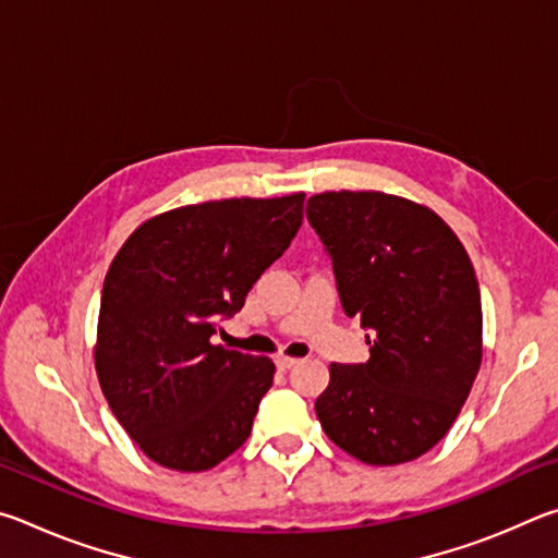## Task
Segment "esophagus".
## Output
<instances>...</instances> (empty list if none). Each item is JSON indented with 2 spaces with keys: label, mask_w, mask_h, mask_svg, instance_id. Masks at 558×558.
<instances>
[{
  "label": "esophagus",
  "mask_w": 558,
  "mask_h": 558,
  "mask_svg": "<svg viewBox=\"0 0 558 558\" xmlns=\"http://www.w3.org/2000/svg\"><path fill=\"white\" fill-rule=\"evenodd\" d=\"M298 364V359L295 356H288V354H278L276 356V366L280 372H288V369H292V366Z\"/></svg>",
  "instance_id": "esophagus-1"
}]
</instances>
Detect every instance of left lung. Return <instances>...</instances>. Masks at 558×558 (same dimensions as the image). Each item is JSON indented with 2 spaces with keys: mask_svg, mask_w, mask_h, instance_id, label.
<instances>
[{
  "mask_svg": "<svg viewBox=\"0 0 558 558\" xmlns=\"http://www.w3.org/2000/svg\"><path fill=\"white\" fill-rule=\"evenodd\" d=\"M307 219L332 256L369 362L329 364L315 411L335 446L401 465L456 423L483 362V305L465 245L428 206L384 192H323Z\"/></svg>",
  "mask_w": 558,
  "mask_h": 558,
  "instance_id": "obj_1",
  "label": "left lung"
}]
</instances>
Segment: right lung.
I'll use <instances>...</instances> for the list:
<instances>
[{"instance_id": "1", "label": "right lung", "mask_w": 558, "mask_h": 558, "mask_svg": "<svg viewBox=\"0 0 558 558\" xmlns=\"http://www.w3.org/2000/svg\"><path fill=\"white\" fill-rule=\"evenodd\" d=\"M302 202L295 192L179 206L140 223L112 258L96 372L120 426L157 465L211 470L248 440L276 364L211 337L295 239Z\"/></svg>"}]
</instances>
